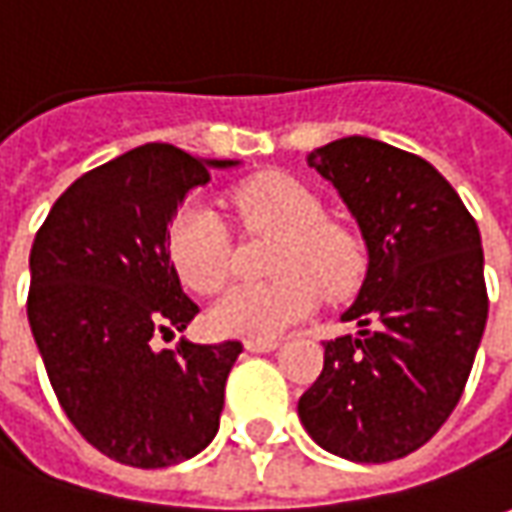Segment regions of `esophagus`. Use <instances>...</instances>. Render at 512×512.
<instances>
[{"instance_id": "obj_1", "label": "esophagus", "mask_w": 512, "mask_h": 512, "mask_svg": "<svg viewBox=\"0 0 512 512\" xmlns=\"http://www.w3.org/2000/svg\"><path fill=\"white\" fill-rule=\"evenodd\" d=\"M246 351H255V354H263V351H274L277 345H280V340H246Z\"/></svg>"}]
</instances>
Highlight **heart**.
<instances>
[{
	"label": "heart",
	"mask_w": 512,
	"mask_h": 512,
	"mask_svg": "<svg viewBox=\"0 0 512 512\" xmlns=\"http://www.w3.org/2000/svg\"><path fill=\"white\" fill-rule=\"evenodd\" d=\"M232 206L249 229L277 235L272 283H238L209 311L218 334L272 340L317 309L323 291L345 297L360 286L365 252L360 238L328 221L323 198L303 181L266 172L235 189ZM167 252L178 277L198 294L221 289L232 266V243L221 218L203 203H184L169 223Z\"/></svg>",
	"instance_id": "heart-1"
}]
</instances>
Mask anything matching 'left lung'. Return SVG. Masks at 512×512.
<instances>
[{"instance_id":"1","label":"left lung","mask_w":512,"mask_h":512,"mask_svg":"<svg viewBox=\"0 0 512 512\" xmlns=\"http://www.w3.org/2000/svg\"><path fill=\"white\" fill-rule=\"evenodd\" d=\"M357 218L368 272L297 402L309 436L351 462H394L445 425L487 323L485 255L456 189L414 152L348 135L309 152Z\"/></svg>"}]
</instances>
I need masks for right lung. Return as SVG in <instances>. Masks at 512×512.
Wrapping results in <instances>:
<instances>
[{
  "label": "right lung",
  "instance_id": "right-lung-1",
  "mask_svg": "<svg viewBox=\"0 0 512 512\" xmlns=\"http://www.w3.org/2000/svg\"><path fill=\"white\" fill-rule=\"evenodd\" d=\"M172 144H144L84 172L53 203L30 249L27 320L47 377L76 431L130 467H169L218 433L238 340H181L198 306L181 289L167 229L209 169Z\"/></svg>",
  "mask_w": 512,
  "mask_h": 512
}]
</instances>
